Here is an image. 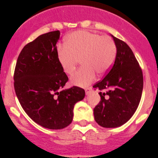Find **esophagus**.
I'll return each mask as SVG.
<instances>
[{"label": "esophagus", "mask_w": 158, "mask_h": 158, "mask_svg": "<svg viewBox=\"0 0 158 158\" xmlns=\"http://www.w3.org/2000/svg\"><path fill=\"white\" fill-rule=\"evenodd\" d=\"M85 94H86V95H88L89 92H92V87H88V88L85 89Z\"/></svg>", "instance_id": "esophagus-1"}]
</instances>
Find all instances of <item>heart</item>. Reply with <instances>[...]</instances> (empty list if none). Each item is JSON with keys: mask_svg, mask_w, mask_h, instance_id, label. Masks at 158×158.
<instances>
[{"mask_svg": "<svg viewBox=\"0 0 158 158\" xmlns=\"http://www.w3.org/2000/svg\"><path fill=\"white\" fill-rule=\"evenodd\" d=\"M117 47L114 40L108 36L79 30L70 33L63 47H60L57 59L66 74L72 75L79 60L82 67L71 78L74 85L85 87L95 78V73L104 76L115 60Z\"/></svg>", "mask_w": 158, "mask_h": 158, "instance_id": "heart-1", "label": "heart"}]
</instances>
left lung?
<instances>
[{
  "label": "left lung",
  "instance_id": "obj_1",
  "mask_svg": "<svg viewBox=\"0 0 158 158\" xmlns=\"http://www.w3.org/2000/svg\"><path fill=\"white\" fill-rule=\"evenodd\" d=\"M117 54L114 65L102 80L93 85L99 89L101 101L94 109L95 120L104 128L124 125L136 111L143 90V73L133 52L124 41L112 36Z\"/></svg>",
  "mask_w": 158,
  "mask_h": 158
}]
</instances>
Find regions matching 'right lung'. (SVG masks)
<instances>
[{
	"label": "right lung",
	"instance_id": "obj_1",
	"mask_svg": "<svg viewBox=\"0 0 158 158\" xmlns=\"http://www.w3.org/2000/svg\"><path fill=\"white\" fill-rule=\"evenodd\" d=\"M59 30L40 35L20 52L14 70V89L22 108L38 125L62 129L73 121V108L85 97L78 86L63 89L69 79L57 59Z\"/></svg>",
	"mask_w": 158,
	"mask_h": 158
}]
</instances>
